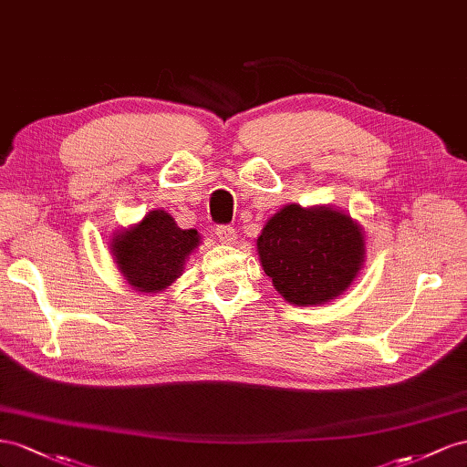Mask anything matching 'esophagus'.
<instances>
[{"mask_svg": "<svg viewBox=\"0 0 467 467\" xmlns=\"http://www.w3.org/2000/svg\"><path fill=\"white\" fill-rule=\"evenodd\" d=\"M215 234L223 244H234L236 243V231L231 224H217Z\"/></svg>", "mask_w": 467, "mask_h": 467, "instance_id": "34e87169", "label": "esophagus"}]
</instances>
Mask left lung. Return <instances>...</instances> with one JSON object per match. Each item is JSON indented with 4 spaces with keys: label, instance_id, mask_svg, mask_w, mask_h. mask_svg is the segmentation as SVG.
<instances>
[{
    "label": "left lung",
    "instance_id": "8db88e82",
    "mask_svg": "<svg viewBox=\"0 0 467 467\" xmlns=\"http://www.w3.org/2000/svg\"><path fill=\"white\" fill-rule=\"evenodd\" d=\"M362 229L330 207L285 205L264 226L258 254L274 287L293 305L335 299L364 262Z\"/></svg>",
    "mask_w": 467,
    "mask_h": 467
}]
</instances>
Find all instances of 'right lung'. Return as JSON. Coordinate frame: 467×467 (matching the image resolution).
I'll use <instances>...</instances> for the list:
<instances>
[{
    "label": "right lung",
    "instance_id": "1",
    "mask_svg": "<svg viewBox=\"0 0 467 467\" xmlns=\"http://www.w3.org/2000/svg\"><path fill=\"white\" fill-rule=\"evenodd\" d=\"M197 244L195 229L183 231L166 211L154 209L137 226L117 234L111 252L132 287L156 293L182 275L183 262Z\"/></svg>",
    "mask_w": 467,
    "mask_h": 467
}]
</instances>
